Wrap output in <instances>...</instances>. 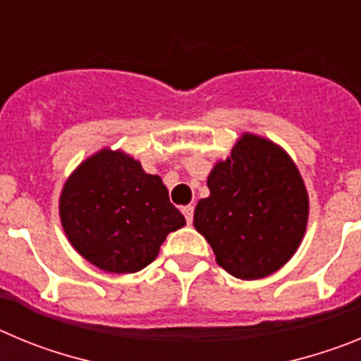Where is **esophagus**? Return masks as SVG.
<instances>
[{
    "label": "esophagus",
    "mask_w": 361,
    "mask_h": 361,
    "mask_svg": "<svg viewBox=\"0 0 361 361\" xmlns=\"http://www.w3.org/2000/svg\"><path fill=\"white\" fill-rule=\"evenodd\" d=\"M183 213L184 216H186L188 224H191V222H193V206H184Z\"/></svg>",
    "instance_id": "obj_1"
}]
</instances>
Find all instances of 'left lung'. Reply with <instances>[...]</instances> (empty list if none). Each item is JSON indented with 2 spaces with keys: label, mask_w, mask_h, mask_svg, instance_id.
Segmentation results:
<instances>
[{
  "label": "left lung",
  "mask_w": 361,
  "mask_h": 361,
  "mask_svg": "<svg viewBox=\"0 0 361 361\" xmlns=\"http://www.w3.org/2000/svg\"><path fill=\"white\" fill-rule=\"evenodd\" d=\"M209 197L197 202L193 226L229 275L258 280L291 260L307 229L309 195L289 153L245 132L208 175Z\"/></svg>",
  "instance_id": "obj_1"
}]
</instances>
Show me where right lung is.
I'll return each instance as SVG.
<instances>
[{"label": "right lung", "mask_w": 361, "mask_h": 361, "mask_svg": "<svg viewBox=\"0 0 361 361\" xmlns=\"http://www.w3.org/2000/svg\"><path fill=\"white\" fill-rule=\"evenodd\" d=\"M59 219L72 247L106 273H137L186 224L159 175L123 149L103 148L66 178Z\"/></svg>", "instance_id": "right-lung-1"}]
</instances>
